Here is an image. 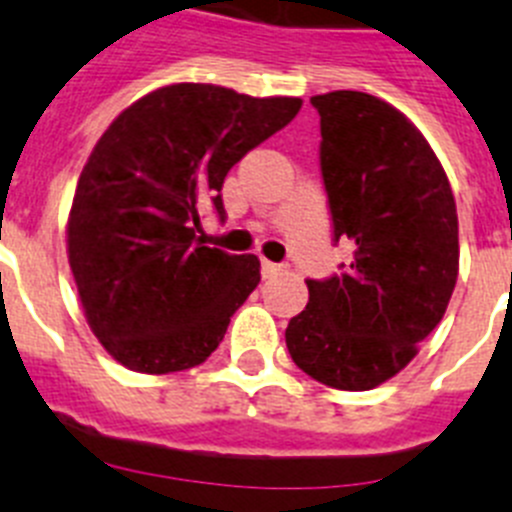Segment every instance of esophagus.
Wrapping results in <instances>:
<instances>
[{
  "instance_id": "34e87169",
  "label": "esophagus",
  "mask_w": 512,
  "mask_h": 512,
  "mask_svg": "<svg viewBox=\"0 0 512 512\" xmlns=\"http://www.w3.org/2000/svg\"><path fill=\"white\" fill-rule=\"evenodd\" d=\"M279 271H282V266H279V264H271V261H261V274H264V279L277 277Z\"/></svg>"
}]
</instances>
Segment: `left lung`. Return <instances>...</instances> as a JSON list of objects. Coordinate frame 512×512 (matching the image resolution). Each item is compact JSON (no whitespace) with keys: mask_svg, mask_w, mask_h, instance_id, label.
Returning a JSON list of instances; mask_svg holds the SVG:
<instances>
[{"mask_svg":"<svg viewBox=\"0 0 512 512\" xmlns=\"http://www.w3.org/2000/svg\"><path fill=\"white\" fill-rule=\"evenodd\" d=\"M310 102L333 241H348L351 264L307 279L310 302L284 338L307 377L364 392L405 369L449 307L456 202L428 140L392 104L348 89Z\"/></svg>","mask_w":512,"mask_h":512,"instance_id":"left-lung-1","label":"left lung"}]
</instances>
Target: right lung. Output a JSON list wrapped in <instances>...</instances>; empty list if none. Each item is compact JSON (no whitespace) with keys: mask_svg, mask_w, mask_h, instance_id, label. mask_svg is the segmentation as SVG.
Here are the masks:
<instances>
[{"mask_svg":"<svg viewBox=\"0 0 512 512\" xmlns=\"http://www.w3.org/2000/svg\"><path fill=\"white\" fill-rule=\"evenodd\" d=\"M302 99L171 84L97 140L69 215V264L107 354L140 374L184 372L220 346L261 282L259 259L202 246L200 205L225 217V176L295 120Z\"/></svg>","mask_w":512,"mask_h":512,"instance_id":"1","label":"right lung"}]
</instances>
